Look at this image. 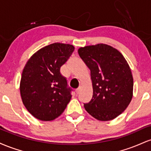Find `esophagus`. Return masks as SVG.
Wrapping results in <instances>:
<instances>
[{
    "label": "esophagus",
    "mask_w": 151,
    "mask_h": 151,
    "mask_svg": "<svg viewBox=\"0 0 151 151\" xmlns=\"http://www.w3.org/2000/svg\"><path fill=\"white\" fill-rule=\"evenodd\" d=\"M80 90H81V88H80V87H79V88H78V89H77L75 90L76 93H77V94H78V93H79V92H80Z\"/></svg>",
    "instance_id": "obj_1"
}]
</instances>
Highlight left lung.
I'll list each match as a JSON object with an SVG mask.
<instances>
[{"instance_id": "1", "label": "left lung", "mask_w": 151, "mask_h": 151, "mask_svg": "<svg viewBox=\"0 0 151 151\" xmlns=\"http://www.w3.org/2000/svg\"><path fill=\"white\" fill-rule=\"evenodd\" d=\"M78 53L91 72L93 96L84 109L99 121L113 120L125 111L133 97V78L119 50L100 44L81 47Z\"/></svg>"}]
</instances>
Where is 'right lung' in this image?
<instances>
[{
    "label": "right lung",
    "mask_w": 151,
    "mask_h": 151,
    "mask_svg": "<svg viewBox=\"0 0 151 151\" xmlns=\"http://www.w3.org/2000/svg\"><path fill=\"white\" fill-rule=\"evenodd\" d=\"M74 50L70 44L55 42L41 48L26 62L20 83L22 101L36 119L52 121L63 113L72 95L62 67Z\"/></svg>",
    "instance_id": "right-lung-1"
}]
</instances>
